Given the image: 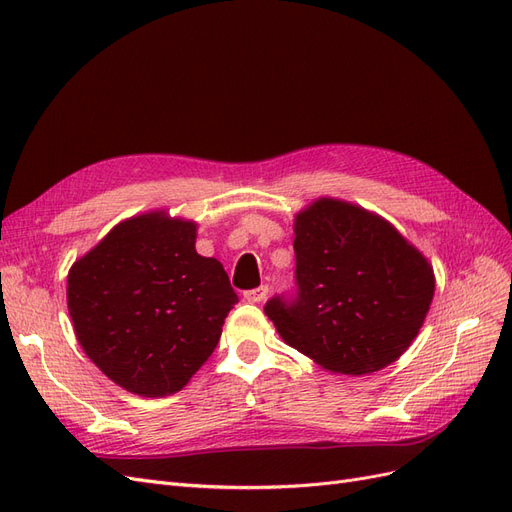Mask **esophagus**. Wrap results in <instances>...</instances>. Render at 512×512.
<instances>
[{
	"instance_id": "obj_1",
	"label": "esophagus",
	"mask_w": 512,
	"mask_h": 512,
	"mask_svg": "<svg viewBox=\"0 0 512 512\" xmlns=\"http://www.w3.org/2000/svg\"><path fill=\"white\" fill-rule=\"evenodd\" d=\"M267 294H269V286H260V288L243 292V299L250 301V303H262L267 299Z\"/></svg>"
}]
</instances>
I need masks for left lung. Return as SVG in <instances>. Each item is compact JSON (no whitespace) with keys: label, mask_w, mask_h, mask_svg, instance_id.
Listing matches in <instances>:
<instances>
[{"label":"left lung","mask_w":512,"mask_h":512,"mask_svg":"<svg viewBox=\"0 0 512 512\" xmlns=\"http://www.w3.org/2000/svg\"><path fill=\"white\" fill-rule=\"evenodd\" d=\"M297 299L265 314L284 342L331 374L395 363L421 331L436 290L423 252L376 211L320 196L294 213Z\"/></svg>","instance_id":"1"}]
</instances>
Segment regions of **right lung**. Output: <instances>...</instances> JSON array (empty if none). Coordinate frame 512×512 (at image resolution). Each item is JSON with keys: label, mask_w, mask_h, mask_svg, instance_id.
Here are the masks:
<instances>
[{"label": "right lung", "mask_w": 512, "mask_h": 512, "mask_svg": "<svg viewBox=\"0 0 512 512\" xmlns=\"http://www.w3.org/2000/svg\"><path fill=\"white\" fill-rule=\"evenodd\" d=\"M196 235L194 220L151 209L115 224L68 271L74 335L128 393L181 391L239 301L222 262L196 252Z\"/></svg>", "instance_id": "1"}]
</instances>
